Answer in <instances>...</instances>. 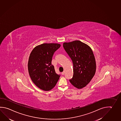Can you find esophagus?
Wrapping results in <instances>:
<instances>
[{
    "label": "esophagus",
    "instance_id": "obj_1",
    "mask_svg": "<svg viewBox=\"0 0 121 121\" xmlns=\"http://www.w3.org/2000/svg\"><path fill=\"white\" fill-rule=\"evenodd\" d=\"M64 74H65V72H62V75H64Z\"/></svg>",
    "mask_w": 121,
    "mask_h": 121
}]
</instances>
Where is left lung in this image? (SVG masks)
<instances>
[{
	"label": "left lung",
	"instance_id": "8db88e82",
	"mask_svg": "<svg viewBox=\"0 0 121 121\" xmlns=\"http://www.w3.org/2000/svg\"><path fill=\"white\" fill-rule=\"evenodd\" d=\"M63 47L73 64V76L70 83L78 89L86 86L96 70L95 57L91 48L79 40L64 43Z\"/></svg>",
	"mask_w": 121,
	"mask_h": 121
}]
</instances>
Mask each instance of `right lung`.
I'll return each instance as SVG.
<instances>
[{"label": "right lung", "mask_w": 121, "mask_h": 121, "mask_svg": "<svg viewBox=\"0 0 121 121\" xmlns=\"http://www.w3.org/2000/svg\"><path fill=\"white\" fill-rule=\"evenodd\" d=\"M60 46L58 43H43L35 47L30 54L28 70L30 78L43 91L52 89L60 76L56 73L51 63L53 54Z\"/></svg>", "instance_id": "1"}]
</instances>
